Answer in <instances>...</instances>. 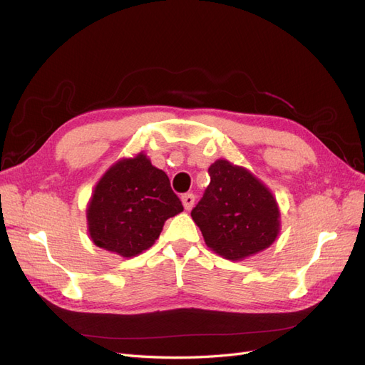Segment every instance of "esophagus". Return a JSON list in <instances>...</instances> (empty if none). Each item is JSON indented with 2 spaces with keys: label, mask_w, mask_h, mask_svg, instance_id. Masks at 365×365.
Masks as SVG:
<instances>
[{
  "label": "esophagus",
  "mask_w": 365,
  "mask_h": 365,
  "mask_svg": "<svg viewBox=\"0 0 365 365\" xmlns=\"http://www.w3.org/2000/svg\"><path fill=\"white\" fill-rule=\"evenodd\" d=\"M181 201H182V205L185 210H190L195 204V195L193 193H185L181 196Z\"/></svg>",
  "instance_id": "esophagus-1"
}]
</instances>
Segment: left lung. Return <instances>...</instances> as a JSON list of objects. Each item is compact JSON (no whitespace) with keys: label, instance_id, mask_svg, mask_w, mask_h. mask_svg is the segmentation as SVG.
<instances>
[{"label":"left lung","instance_id":"1","mask_svg":"<svg viewBox=\"0 0 365 365\" xmlns=\"http://www.w3.org/2000/svg\"><path fill=\"white\" fill-rule=\"evenodd\" d=\"M210 184L192 210L205 245L227 260H245L269 248L282 222L269 187L247 168L225 158L208 168Z\"/></svg>","mask_w":365,"mask_h":365}]
</instances>
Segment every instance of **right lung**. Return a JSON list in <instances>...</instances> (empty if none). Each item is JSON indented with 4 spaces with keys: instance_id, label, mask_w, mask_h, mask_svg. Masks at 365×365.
I'll use <instances>...</instances> for the list:
<instances>
[{
    "instance_id": "obj_1",
    "label": "right lung",
    "mask_w": 365,
    "mask_h": 365,
    "mask_svg": "<svg viewBox=\"0 0 365 365\" xmlns=\"http://www.w3.org/2000/svg\"><path fill=\"white\" fill-rule=\"evenodd\" d=\"M182 210L169 176L140 152L117 160L97 181L86 205V231L96 247L130 259L155 244L165 220Z\"/></svg>"
}]
</instances>
